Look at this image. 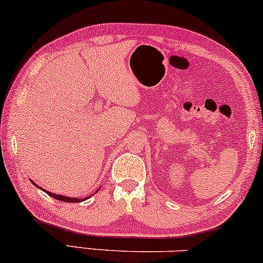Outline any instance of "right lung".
<instances>
[{"label":"right lung","instance_id":"1","mask_svg":"<svg viewBox=\"0 0 263 263\" xmlns=\"http://www.w3.org/2000/svg\"><path fill=\"white\" fill-rule=\"evenodd\" d=\"M30 181H31V179H30ZM31 183H32V184H35L36 187H37V188H40L39 185L36 184L34 181H31ZM40 189H41V191H43V192H45V193H47V194L49 195V197H52V198L57 199V200L65 201V202H80V201H84L85 199H87V198H84V199H79V198H70V197H64V195H59V194H55V193L48 192V191H46V189H43V188H40ZM97 192H98V189H97Z\"/></svg>","mask_w":263,"mask_h":263}]
</instances>
